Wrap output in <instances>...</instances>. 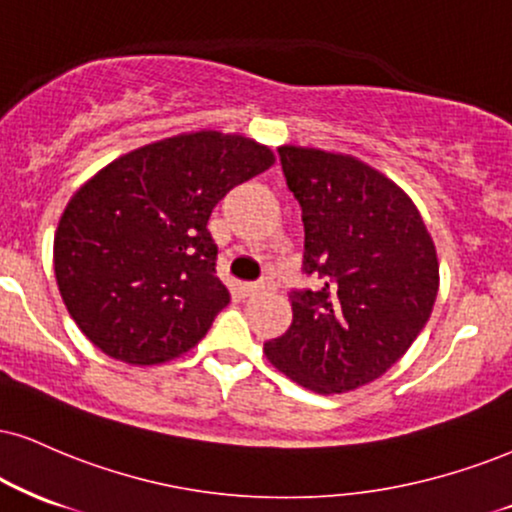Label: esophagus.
<instances>
[{
	"instance_id": "1",
	"label": "esophagus",
	"mask_w": 512,
	"mask_h": 512,
	"mask_svg": "<svg viewBox=\"0 0 512 512\" xmlns=\"http://www.w3.org/2000/svg\"><path fill=\"white\" fill-rule=\"evenodd\" d=\"M277 285L273 277H263L261 282H249V285H244V294L254 296V294H261V292H273Z\"/></svg>"
}]
</instances>
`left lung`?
<instances>
[{
	"instance_id": "obj_1",
	"label": "left lung",
	"mask_w": 512,
	"mask_h": 512,
	"mask_svg": "<svg viewBox=\"0 0 512 512\" xmlns=\"http://www.w3.org/2000/svg\"><path fill=\"white\" fill-rule=\"evenodd\" d=\"M304 220V273L292 325L268 361L301 387L342 394L384 375L430 320L439 261L420 211L380 170L353 156L280 147Z\"/></svg>"
}]
</instances>
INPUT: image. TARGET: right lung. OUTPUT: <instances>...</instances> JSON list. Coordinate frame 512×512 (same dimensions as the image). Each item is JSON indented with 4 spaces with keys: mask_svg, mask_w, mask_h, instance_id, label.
<instances>
[{
    "mask_svg": "<svg viewBox=\"0 0 512 512\" xmlns=\"http://www.w3.org/2000/svg\"><path fill=\"white\" fill-rule=\"evenodd\" d=\"M273 161L249 137L201 130L130 151L87 180L54 237L56 285L82 334L135 365L199 344L230 304L208 218Z\"/></svg>",
    "mask_w": 512,
    "mask_h": 512,
    "instance_id": "1",
    "label": "right lung"
}]
</instances>
